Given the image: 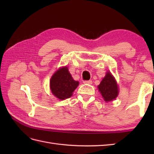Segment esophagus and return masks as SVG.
I'll list each match as a JSON object with an SVG mask.
<instances>
[{
	"instance_id": "1",
	"label": "esophagus",
	"mask_w": 154,
	"mask_h": 154,
	"mask_svg": "<svg viewBox=\"0 0 154 154\" xmlns=\"http://www.w3.org/2000/svg\"><path fill=\"white\" fill-rule=\"evenodd\" d=\"M83 83H84L85 84H89V85H91V84H92V81H91V80L85 81Z\"/></svg>"
}]
</instances>
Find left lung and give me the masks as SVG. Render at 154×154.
<instances>
[{"instance_id": "obj_1", "label": "left lung", "mask_w": 154, "mask_h": 154, "mask_svg": "<svg viewBox=\"0 0 154 154\" xmlns=\"http://www.w3.org/2000/svg\"><path fill=\"white\" fill-rule=\"evenodd\" d=\"M98 88L104 100L106 102L115 99L119 94L116 81L110 72H107L106 76L101 81Z\"/></svg>"}]
</instances>
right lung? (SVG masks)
Wrapping results in <instances>:
<instances>
[{
	"label": "right lung",
	"mask_w": 154,
	"mask_h": 154,
	"mask_svg": "<svg viewBox=\"0 0 154 154\" xmlns=\"http://www.w3.org/2000/svg\"><path fill=\"white\" fill-rule=\"evenodd\" d=\"M78 85L79 82L73 79L67 67L61 68L55 72L50 80L52 93L61 100L71 97Z\"/></svg>",
	"instance_id": "1"
}]
</instances>
